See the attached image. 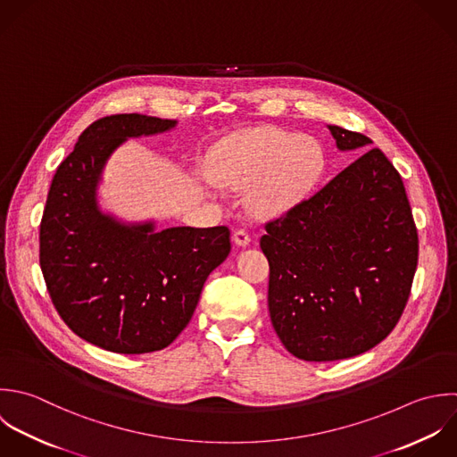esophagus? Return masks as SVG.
<instances>
[{
    "label": "esophagus",
    "mask_w": 457,
    "mask_h": 457,
    "mask_svg": "<svg viewBox=\"0 0 457 457\" xmlns=\"http://www.w3.org/2000/svg\"><path fill=\"white\" fill-rule=\"evenodd\" d=\"M233 242L237 244V245H247L249 242H251V235L245 231V229H237L235 233H233Z\"/></svg>",
    "instance_id": "obj_1"
}]
</instances>
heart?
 <instances>
[{"mask_svg": "<svg viewBox=\"0 0 457 457\" xmlns=\"http://www.w3.org/2000/svg\"><path fill=\"white\" fill-rule=\"evenodd\" d=\"M320 144L278 126L240 131L217 145L212 174L224 185L244 190L247 208L276 215L301 203L320 176Z\"/></svg>", "mask_w": 457, "mask_h": 457, "instance_id": "1", "label": "heart"}]
</instances>
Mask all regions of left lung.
<instances>
[{"mask_svg": "<svg viewBox=\"0 0 457 457\" xmlns=\"http://www.w3.org/2000/svg\"><path fill=\"white\" fill-rule=\"evenodd\" d=\"M329 131L342 151L372 144L340 126ZM265 231L269 312L288 353L345 360L394 331L410 299L419 233L403 178L381 149L363 153Z\"/></svg>", "mask_w": 457, "mask_h": 457, "instance_id": "1", "label": "left lung"}]
</instances>
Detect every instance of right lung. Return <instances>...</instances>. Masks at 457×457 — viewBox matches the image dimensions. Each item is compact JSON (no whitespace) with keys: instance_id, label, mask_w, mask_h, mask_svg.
I'll return each mask as SVG.
<instances>
[{"instance_id":"1","label":"right lung","mask_w":457,"mask_h":457,"mask_svg":"<svg viewBox=\"0 0 457 457\" xmlns=\"http://www.w3.org/2000/svg\"><path fill=\"white\" fill-rule=\"evenodd\" d=\"M176 120L140 113L97 119L58 165L46 199L38 262L62 320L85 342L119 354L170 345L190 322L210 272L231 251L229 228L120 224L99 212L96 188L108 156L129 137Z\"/></svg>"}]
</instances>
